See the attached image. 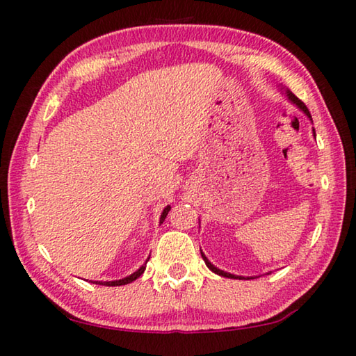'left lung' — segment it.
Returning a JSON list of instances; mask_svg holds the SVG:
<instances>
[{"label":"left lung","instance_id":"left-lung-1","mask_svg":"<svg viewBox=\"0 0 356 356\" xmlns=\"http://www.w3.org/2000/svg\"><path fill=\"white\" fill-rule=\"evenodd\" d=\"M287 95H289V99H291L292 102H293V104L295 105H297L298 108H300V110H303L305 113H306V116H308L309 119H311V113H309V110H308V108H306V105L303 104V102H301L298 97H297V95H295V94H292L291 91H289L287 92ZM314 136H316V131H314ZM201 254H202V252H201ZM202 259H204V262H206V265H207V267L210 268V270H212V272L213 273H216V275H220V276H225V278H234V280H243L242 278V276H236V275H231V273H226V272H222V270H220V268H216L215 267V265H212V264H210L209 262V259L206 257V256H204L202 254ZM248 280H252V278H248Z\"/></svg>","mask_w":356,"mask_h":356}]
</instances>
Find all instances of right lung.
Instances as JSON below:
<instances>
[{
    "label": "right lung",
    "mask_w": 356,
    "mask_h": 356,
    "mask_svg": "<svg viewBox=\"0 0 356 356\" xmlns=\"http://www.w3.org/2000/svg\"><path fill=\"white\" fill-rule=\"evenodd\" d=\"M170 209H171V207H166V209L163 210V213H161V218H160V222H163V220L166 218L168 212H170ZM144 270H146V265H143V267L138 268L134 275H130V276H127V278H124V280H119V281H106V282H100V281H99V282H95V284H100V286H124V284H129V282L135 281L136 278H140V276L144 273Z\"/></svg>",
    "instance_id": "obj_1"
}]
</instances>
